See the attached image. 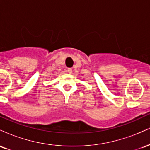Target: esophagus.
Listing matches in <instances>:
<instances>
[{
  "instance_id": "esophagus-1",
  "label": "esophagus",
  "mask_w": 150,
  "mask_h": 150,
  "mask_svg": "<svg viewBox=\"0 0 150 150\" xmlns=\"http://www.w3.org/2000/svg\"><path fill=\"white\" fill-rule=\"evenodd\" d=\"M67 71H68V73H72V72H73V70H72V68H68V69H67Z\"/></svg>"
}]
</instances>
